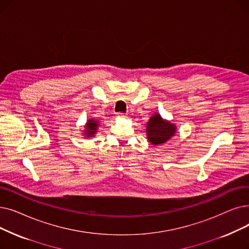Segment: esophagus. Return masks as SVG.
I'll use <instances>...</instances> for the list:
<instances>
[{
  "label": "esophagus",
  "mask_w": 249,
  "mask_h": 249,
  "mask_svg": "<svg viewBox=\"0 0 249 249\" xmlns=\"http://www.w3.org/2000/svg\"><path fill=\"white\" fill-rule=\"evenodd\" d=\"M118 117H126V114H124V113H118Z\"/></svg>",
  "instance_id": "esophagus-1"
}]
</instances>
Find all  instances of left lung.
<instances>
[{"label": "left lung", "instance_id": "1", "mask_svg": "<svg viewBox=\"0 0 249 249\" xmlns=\"http://www.w3.org/2000/svg\"><path fill=\"white\" fill-rule=\"evenodd\" d=\"M176 127L169 122L164 121L159 114H155L147 122V139L153 144L166 142L168 139L174 135Z\"/></svg>", "mask_w": 249, "mask_h": 249}]
</instances>
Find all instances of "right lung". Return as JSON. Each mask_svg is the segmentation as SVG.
I'll list each match as a JSON object with an SVG mask.
<instances>
[{
  "mask_svg": "<svg viewBox=\"0 0 249 249\" xmlns=\"http://www.w3.org/2000/svg\"><path fill=\"white\" fill-rule=\"evenodd\" d=\"M98 121H95L94 119H90V120L88 121V123H86V132H85V135L88 137H90V136H93L96 132V129H98Z\"/></svg>",
  "mask_w": 249,
  "mask_h": 249,
  "instance_id": "right-lung-1",
  "label": "right lung"
}]
</instances>
